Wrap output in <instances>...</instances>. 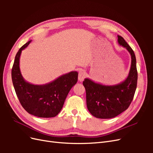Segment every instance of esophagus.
Segmentation results:
<instances>
[{"label": "esophagus", "instance_id": "34e87169", "mask_svg": "<svg viewBox=\"0 0 153 153\" xmlns=\"http://www.w3.org/2000/svg\"><path fill=\"white\" fill-rule=\"evenodd\" d=\"M86 76V73L84 70V69H81V70L79 71V73H78V80L80 82H82L84 80V78Z\"/></svg>", "mask_w": 153, "mask_h": 153}]
</instances>
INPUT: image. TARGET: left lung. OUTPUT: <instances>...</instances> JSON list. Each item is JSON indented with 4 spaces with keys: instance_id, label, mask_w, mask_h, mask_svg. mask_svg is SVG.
I'll return each instance as SVG.
<instances>
[{
    "instance_id": "8db88e82",
    "label": "left lung",
    "mask_w": 153,
    "mask_h": 153,
    "mask_svg": "<svg viewBox=\"0 0 153 153\" xmlns=\"http://www.w3.org/2000/svg\"><path fill=\"white\" fill-rule=\"evenodd\" d=\"M117 37L118 43L126 48L131 55V68L128 77L114 85L101 84L89 78H85L83 82L87 109L97 118H114L123 112L131 104L136 91L138 73L135 53L122 36Z\"/></svg>"
}]
</instances>
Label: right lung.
<instances>
[{"instance_id":"1","label":"right lung","mask_w":153,"mask_h":153,"mask_svg":"<svg viewBox=\"0 0 153 153\" xmlns=\"http://www.w3.org/2000/svg\"><path fill=\"white\" fill-rule=\"evenodd\" d=\"M25 43L18 50L11 71L13 84L22 106L27 112L36 117H53L61 112L64 101L78 80L77 71H71L44 85H34L27 82L20 69L22 51L29 45Z\"/></svg>"}]
</instances>
